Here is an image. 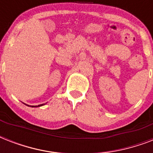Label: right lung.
I'll list each match as a JSON object with an SVG mask.
<instances>
[{
    "label": "right lung",
    "instance_id": "add662e5",
    "mask_svg": "<svg viewBox=\"0 0 153 153\" xmlns=\"http://www.w3.org/2000/svg\"><path fill=\"white\" fill-rule=\"evenodd\" d=\"M41 105H43V104H42V105H39L38 106H41ZM32 107H33V106H32Z\"/></svg>",
    "mask_w": 153,
    "mask_h": 153
}]
</instances>
